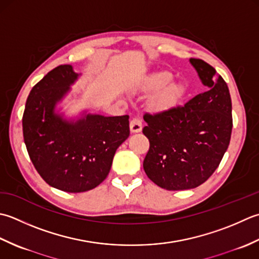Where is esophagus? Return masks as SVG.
Segmentation results:
<instances>
[{"label": "esophagus", "mask_w": 259, "mask_h": 259, "mask_svg": "<svg viewBox=\"0 0 259 259\" xmlns=\"http://www.w3.org/2000/svg\"><path fill=\"white\" fill-rule=\"evenodd\" d=\"M142 127H143V124H142V120L139 117H134L131 119L130 128L132 133H139V132L142 131Z\"/></svg>", "instance_id": "34e87169"}]
</instances>
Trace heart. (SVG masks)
I'll list each match as a JSON object with an SVG mask.
<instances>
[{
	"label": "heart",
	"mask_w": 259,
	"mask_h": 259,
	"mask_svg": "<svg viewBox=\"0 0 259 259\" xmlns=\"http://www.w3.org/2000/svg\"><path fill=\"white\" fill-rule=\"evenodd\" d=\"M170 72H157L147 79L146 87L151 91H159L151 100V105L155 109H164L173 106L182 95V87L179 83L171 82Z\"/></svg>",
	"instance_id": "1"
}]
</instances>
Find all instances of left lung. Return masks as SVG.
I'll return each instance as SVG.
<instances>
[{"label": "left lung", "instance_id": "8db88e82", "mask_svg": "<svg viewBox=\"0 0 259 259\" xmlns=\"http://www.w3.org/2000/svg\"><path fill=\"white\" fill-rule=\"evenodd\" d=\"M208 91L184 105L144 114L150 149L143 167L157 186L176 191L197 188L212 176L229 146L233 115L228 86L212 66L191 58Z\"/></svg>", "mask_w": 259, "mask_h": 259}]
</instances>
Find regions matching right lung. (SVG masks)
Masks as SVG:
<instances>
[{
  "label": "right lung",
  "mask_w": 259,
  "mask_h": 259,
  "mask_svg": "<svg viewBox=\"0 0 259 259\" xmlns=\"http://www.w3.org/2000/svg\"><path fill=\"white\" fill-rule=\"evenodd\" d=\"M60 65L33 86L22 117L23 139L40 177L61 191H89L107 178L117 147L130 136L128 115H87L68 123L55 114L57 102L77 79Z\"/></svg>",
  "instance_id": "right-lung-1"
}]
</instances>
